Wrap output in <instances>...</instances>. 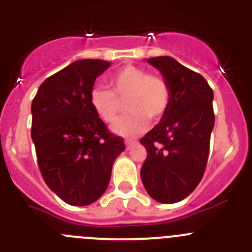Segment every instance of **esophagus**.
<instances>
[{
  "instance_id": "esophagus-1",
  "label": "esophagus",
  "mask_w": 252,
  "mask_h": 252,
  "mask_svg": "<svg viewBox=\"0 0 252 252\" xmlns=\"http://www.w3.org/2000/svg\"><path fill=\"white\" fill-rule=\"evenodd\" d=\"M136 144L137 141H135V140H126V141H125V145H126L127 149H131L133 145H136Z\"/></svg>"
}]
</instances>
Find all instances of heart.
<instances>
[{
    "label": "heart",
    "mask_w": 252,
    "mask_h": 252,
    "mask_svg": "<svg viewBox=\"0 0 252 252\" xmlns=\"http://www.w3.org/2000/svg\"><path fill=\"white\" fill-rule=\"evenodd\" d=\"M111 90L94 86L90 93V104L104 124H115L124 104L128 113L113 126V131L125 137H135L150 121H159L170 106L171 90L160 75L144 68L127 65L111 77Z\"/></svg>",
    "instance_id": "1"
}]
</instances>
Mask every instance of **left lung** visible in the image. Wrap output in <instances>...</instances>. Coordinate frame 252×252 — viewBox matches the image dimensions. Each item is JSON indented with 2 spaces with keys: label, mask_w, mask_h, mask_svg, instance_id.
<instances>
[{
  "label": "left lung",
  "mask_w": 252,
  "mask_h": 252,
  "mask_svg": "<svg viewBox=\"0 0 252 252\" xmlns=\"http://www.w3.org/2000/svg\"><path fill=\"white\" fill-rule=\"evenodd\" d=\"M148 63L169 83L171 101L159 124L140 140L148 151L140 174L153 199L177 203L194 190L206 170L215 126L213 91L174 58H150Z\"/></svg>",
  "instance_id": "1"
}]
</instances>
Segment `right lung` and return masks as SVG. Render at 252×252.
<instances>
[{"label": "right lung", "instance_id": "add662e5", "mask_svg": "<svg viewBox=\"0 0 252 252\" xmlns=\"http://www.w3.org/2000/svg\"><path fill=\"white\" fill-rule=\"evenodd\" d=\"M110 62L82 59L46 78L31 103V137L46 186L65 203L88 206L106 192L124 139L90 104L95 78Z\"/></svg>", "mask_w": 252, "mask_h": 252}]
</instances>
